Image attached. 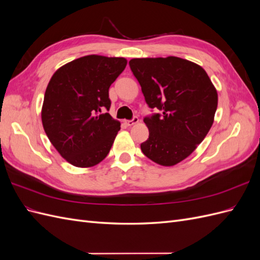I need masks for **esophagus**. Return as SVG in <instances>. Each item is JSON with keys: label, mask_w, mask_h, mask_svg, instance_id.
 Segmentation results:
<instances>
[{"label": "esophagus", "mask_w": 260, "mask_h": 260, "mask_svg": "<svg viewBox=\"0 0 260 260\" xmlns=\"http://www.w3.org/2000/svg\"><path fill=\"white\" fill-rule=\"evenodd\" d=\"M139 122V118L137 117V116H135L132 118L131 120H125L124 121V123L128 125V127H130V125H133V124H136V123H138Z\"/></svg>", "instance_id": "34e87169"}]
</instances>
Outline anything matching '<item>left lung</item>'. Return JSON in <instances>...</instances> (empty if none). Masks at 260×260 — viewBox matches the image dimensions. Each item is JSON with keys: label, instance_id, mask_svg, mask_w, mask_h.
<instances>
[{"label": "left lung", "instance_id": "left-lung-1", "mask_svg": "<svg viewBox=\"0 0 260 260\" xmlns=\"http://www.w3.org/2000/svg\"><path fill=\"white\" fill-rule=\"evenodd\" d=\"M146 104L160 114L144 118L148 139L143 154L161 166H174L190 156L214 122L217 90L200 65L176 56L129 61Z\"/></svg>", "mask_w": 260, "mask_h": 260}]
</instances>
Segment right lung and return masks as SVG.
Instances as JSON below:
<instances>
[{
  "instance_id": "obj_1",
  "label": "right lung",
  "mask_w": 260,
  "mask_h": 260,
  "mask_svg": "<svg viewBox=\"0 0 260 260\" xmlns=\"http://www.w3.org/2000/svg\"><path fill=\"white\" fill-rule=\"evenodd\" d=\"M127 66L123 57L88 55L61 66L45 90L42 123L53 146L76 167L95 166L109 153L120 122L106 111L108 90Z\"/></svg>"
}]
</instances>
